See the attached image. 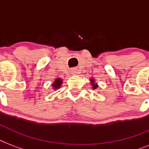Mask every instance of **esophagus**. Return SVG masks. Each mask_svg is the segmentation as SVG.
I'll use <instances>...</instances> for the list:
<instances>
[{
  "instance_id": "34e87169",
  "label": "esophagus",
  "mask_w": 149,
  "mask_h": 149,
  "mask_svg": "<svg viewBox=\"0 0 149 149\" xmlns=\"http://www.w3.org/2000/svg\"><path fill=\"white\" fill-rule=\"evenodd\" d=\"M71 72H72V74H77V70H75V69H73V70H71Z\"/></svg>"
}]
</instances>
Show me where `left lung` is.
Here are the masks:
<instances>
[{
    "mask_svg": "<svg viewBox=\"0 0 149 149\" xmlns=\"http://www.w3.org/2000/svg\"><path fill=\"white\" fill-rule=\"evenodd\" d=\"M91 85H92V86H93V90H95V89L97 88L98 85L97 84H95V80H94L93 79H91Z\"/></svg>",
    "mask_w": 149,
    "mask_h": 149,
    "instance_id": "8db88e82",
    "label": "left lung"
}]
</instances>
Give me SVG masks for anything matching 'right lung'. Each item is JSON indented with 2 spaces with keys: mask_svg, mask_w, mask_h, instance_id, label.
<instances>
[{
  "mask_svg": "<svg viewBox=\"0 0 149 149\" xmlns=\"http://www.w3.org/2000/svg\"><path fill=\"white\" fill-rule=\"evenodd\" d=\"M62 84H63V80H62L60 78H57V79H56V80L53 82V84H52V86L54 90H57V89H58L60 87Z\"/></svg>",
  "mask_w": 149,
  "mask_h": 149,
  "instance_id": "add662e5",
  "label": "right lung"
}]
</instances>
